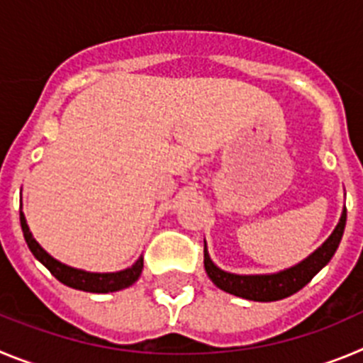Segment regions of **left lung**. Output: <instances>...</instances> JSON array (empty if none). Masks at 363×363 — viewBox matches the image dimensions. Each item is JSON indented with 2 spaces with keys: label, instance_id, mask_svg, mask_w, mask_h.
<instances>
[{
  "label": "left lung",
  "instance_id": "obj_1",
  "mask_svg": "<svg viewBox=\"0 0 363 363\" xmlns=\"http://www.w3.org/2000/svg\"><path fill=\"white\" fill-rule=\"evenodd\" d=\"M345 220H347V210H344L340 222L331 233V237L315 253L309 255L303 262L275 273V275H233V273H226L211 262L204 244L206 273L215 286L235 296H242V298L255 300V302L282 300L293 293L300 291L306 284L311 282L313 277L333 259V255H335L336 247L342 240V235H344Z\"/></svg>",
  "mask_w": 363,
  "mask_h": 363
}]
</instances>
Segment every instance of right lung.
I'll use <instances>...</instances> for the list:
<instances>
[{
  "label": "right lung",
  "mask_w": 363,
  "mask_h": 363,
  "mask_svg": "<svg viewBox=\"0 0 363 363\" xmlns=\"http://www.w3.org/2000/svg\"><path fill=\"white\" fill-rule=\"evenodd\" d=\"M19 220H21V230L23 235H25V240H27L28 247H30V251L34 253L35 259L43 264L52 275L60 280V282H63L65 286L88 293H113L132 286V284L139 279V275H141L143 257L137 260L132 267H128V269L125 271H119V273H86V271L74 269V267L65 266V264L52 259L50 255L35 242V238L32 237L30 230H28L23 211H19Z\"/></svg>",
  "instance_id": "1"
}]
</instances>
